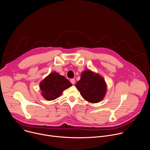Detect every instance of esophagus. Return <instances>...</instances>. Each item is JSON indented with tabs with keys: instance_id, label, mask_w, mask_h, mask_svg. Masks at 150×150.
Returning <instances> with one entry per match:
<instances>
[{
	"instance_id": "34e87169",
	"label": "esophagus",
	"mask_w": 150,
	"mask_h": 150,
	"mask_svg": "<svg viewBox=\"0 0 150 150\" xmlns=\"http://www.w3.org/2000/svg\"><path fill=\"white\" fill-rule=\"evenodd\" d=\"M70 81H71V82L72 84H74L75 82V79L74 78H72V79H71Z\"/></svg>"
}]
</instances>
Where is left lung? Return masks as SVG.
Returning a JSON list of instances; mask_svg holds the SVG:
<instances>
[{
  "label": "left lung",
  "instance_id": "1",
  "mask_svg": "<svg viewBox=\"0 0 150 150\" xmlns=\"http://www.w3.org/2000/svg\"><path fill=\"white\" fill-rule=\"evenodd\" d=\"M76 87L85 100L93 103L103 100L106 92L104 79L90 70L82 73L81 79L76 83Z\"/></svg>",
  "mask_w": 150,
  "mask_h": 150
}]
</instances>
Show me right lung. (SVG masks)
Wrapping results in <instances>:
<instances>
[{"label": "right lung", "instance_id": "right-lung-1", "mask_svg": "<svg viewBox=\"0 0 150 150\" xmlns=\"http://www.w3.org/2000/svg\"><path fill=\"white\" fill-rule=\"evenodd\" d=\"M72 86V83L63 76L53 72L40 85L42 96L47 100H53L59 97L63 90Z\"/></svg>", "mask_w": 150, "mask_h": 150}]
</instances>
